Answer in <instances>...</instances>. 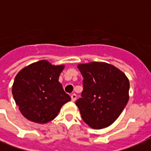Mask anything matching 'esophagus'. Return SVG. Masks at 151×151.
<instances>
[{
    "label": "esophagus",
    "instance_id": "esophagus-1",
    "mask_svg": "<svg viewBox=\"0 0 151 151\" xmlns=\"http://www.w3.org/2000/svg\"><path fill=\"white\" fill-rule=\"evenodd\" d=\"M76 99H77V95L74 94V93L71 95V100L74 102V101H76Z\"/></svg>",
    "mask_w": 151,
    "mask_h": 151
}]
</instances>
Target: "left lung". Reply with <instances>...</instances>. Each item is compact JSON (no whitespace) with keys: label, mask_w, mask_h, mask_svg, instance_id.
Instances as JSON below:
<instances>
[{"label":"left lung","mask_w":151,"mask_h":151,"mask_svg":"<svg viewBox=\"0 0 151 151\" xmlns=\"http://www.w3.org/2000/svg\"><path fill=\"white\" fill-rule=\"evenodd\" d=\"M84 90L76 101L83 121L93 129L110 126L129 99V81L121 70L104 62L79 63Z\"/></svg>","instance_id":"left-lung-1"}]
</instances>
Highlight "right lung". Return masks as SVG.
Wrapping results in <instances>:
<instances>
[{"label":"right lung","mask_w":151,"mask_h":151,"mask_svg":"<svg viewBox=\"0 0 151 151\" xmlns=\"http://www.w3.org/2000/svg\"><path fill=\"white\" fill-rule=\"evenodd\" d=\"M65 65L43 59L29 64L15 76L12 92L19 110L27 120L45 124L56 117L70 97L59 81Z\"/></svg>","instance_id":"right-lung-1"}]
</instances>
